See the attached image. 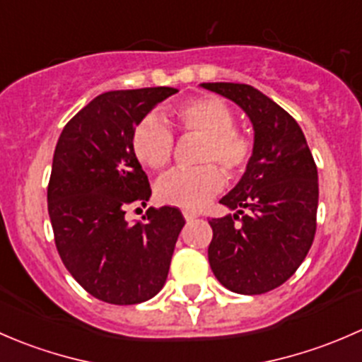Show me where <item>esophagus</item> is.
Wrapping results in <instances>:
<instances>
[{
  "mask_svg": "<svg viewBox=\"0 0 362 362\" xmlns=\"http://www.w3.org/2000/svg\"><path fill=\"white\" fill-rule=\"evenodd\" d=\"M182 214H184L185 221H187V222L194 221V218L198 217V214H196V211H191V210H184V211H182Z\"/></svg>",
  "mask_w": 362,
  "mask_h": 362,
  "instance_id": "obj_1",
  "label": "esophagus"
}]
</instances>
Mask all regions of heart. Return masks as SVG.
I'll list each match as a JSON object with an SVG mask.
<instances>
[{
    "instance_id": "b5f03b06",
    "label": "heart",
    "mask_w": 362,
    "mask_h": 362,
    "mask_svg": "<svg viewBox=\"0 0 362 362\" xmlns=\"http://www.w3.org/2000/svg\"><path fill=\"white\" fill-rule=\"evenodd\" d=\"M177 127L184 133L202 134L198 160L208 163L192 170H173L158 182V198L170 206L199 210L222 187L226 177L217 163L229 175H238L249 163L252 141L235 127L231 108L215 96H202L184 101L173 112ZM173 133L158 115L148 113L134 126L131 147L144 166L160 170L173 154Z\"/></svg>"
}]
</instances>
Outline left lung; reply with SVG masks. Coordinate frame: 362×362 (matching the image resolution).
I'll use <instances>...</instances> for the list:
<instances>
[{"label":"left lung","mask_w":362,"mask_h":362,"mask_svg":"<svg viewBox=\"0 0 362 362\" xmlns=\"http://www.w3.org/2000/svg\"><path fill=\"white\" fill-rule=\"evenodd\" d=\"M202 87L235 101L254 127L245 173L221 199L235 214L208 221L214 231L210 268L233 293L264 294L294 275L313 243L315 160L298 122L261 90L231 82Z\"/></svg>","instance_id":"obj_1"}]
</instances>
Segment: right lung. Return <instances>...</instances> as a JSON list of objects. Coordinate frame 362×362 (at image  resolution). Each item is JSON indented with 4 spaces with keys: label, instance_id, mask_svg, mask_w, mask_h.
<instances>
[{
    "label": "right lung",
    "instance_id": "obj_1",
    "mask_svg": "<svg viewBox=\"0 0 362 362\" xmlns=\"http://www.w3.org/2000/svg\"><path fill=\"white\" fill-rule=\"evenodd\" d=\"M173 87L110 90L64 126L47 202L57 252L73 279L112 305H136L163 289L185 224L178 208H148L129 224L126 208L152 191L131 147L133 129Z\"/></svg>",
    "mask_w": 362,
    "mask_h": 362
}]
</instances>
